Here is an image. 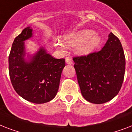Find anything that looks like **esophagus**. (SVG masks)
<instances>
[{"mask_svg": "<svg viewBox=\"0 0 132 132\" xmlns=\"http://www.w3.org/2000/svg\"><path fill=\"white\" fill-rule=\"evenodd\" d=\"M66 63L67 64H72V59L69 57H66Z\"/></svg>", "mask_w": 132, "mask_h": 132, "instance_id": "esophagus-1", "label": "esophagus"}]
</instances>
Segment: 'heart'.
<instances>
[{"instance_id":"heart-1","label":"heart","mask_w":132,"mask_h":132,"mask_svg":"<svg viewBox=\"0 0 132 132\" xmlns=\"http://www.w3.org/2000/svg\"><path fill=\"white\" fill-rule=\"evenodd\" d=\"M101 38L92 30H81L77 32L64 36L62 43L56 40L54 42L55 47L64 51L66 47H76V52L79 55H87L92 53L98 47Z\"/></svg>"}]
</instances>
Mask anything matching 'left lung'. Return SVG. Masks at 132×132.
I'll return each instance as SVG.
<instances>
[{"label": "left lung", "instance_id": "1", "mask_svg": "<svg viewBox=\"0 0 132 132\" xmlns=\"http://www.w3.org/2000/svg\"><path fill=\"white\" fill-rule=\"evenodd\" d=\"M81 94L91 103L103 104L118 94L125 70L124 51L112 32L100 51L73 57Z\"/></svg>", "mask_w": 132, "mask_h": 132}]
</instances>
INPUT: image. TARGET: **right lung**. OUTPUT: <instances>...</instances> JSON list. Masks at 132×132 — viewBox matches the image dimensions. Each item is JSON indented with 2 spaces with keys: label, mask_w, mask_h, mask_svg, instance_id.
I'll return each mask as SVG.
<instances>
[{
  "label": "right lung",
  "mask_w": 132,
  "mask_h": 132,
  "mask_svg": "<svg viewBox=\"0 0 132 132\" xmlns=\"http://www.w3.org/2000/svg\"><path fill=\"white\" fill-rule=\"evenodd\" d=\"M32 35V29L28 26L15 38L9 57V71L19 96L32 103L43 104L56 96L65 60L53 57L44 47L26 58L24 41Z\"/></svg>",
  "instance_id": "1"
}]
</instances>
